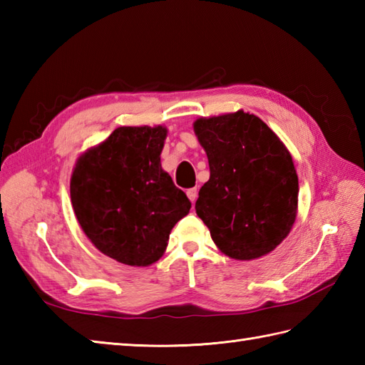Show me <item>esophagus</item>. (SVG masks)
Masks as SVG:
<instances>
[{"label": "esophagus", "mask_w": 365, "mask_h": 365, "mask_svg": "<svg viewBox=\"0 0 365 365\" xmlns=\"http://www.w3.org/2000/svg\"><path fill=\"white\" fill-rule=\"evenodd\" d=\"M187 196L190 197V200L192 204L196 202V199H197V188H190L188 191H187Z\"/></svg>", "instance_id": "34e87169"}]
</instances>
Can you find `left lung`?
<instances>
[{"instance_id":"1","label":"left lung","mask_w":365,"mask_h":365,"mask_svg":"<svg viewBox=\"0 0 365 365\" xmlns=\"http://www.w3.org/2000/svg\"><path fill=\"white\" fill-rule=\"evenodd\" d=\"M210 178L196 213L222 254L267 255L289 235L298 210V175L290 152L265 122L240 110L195 122Z\"/></svg>"}]
</instances>
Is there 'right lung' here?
<instances>
[{
    "instance_id": "obj_1",
    "label": "right lung",
    "mask_w": 365,
    "mask_h": 365,
    "mask_svg": "<svg viewBox=\"0 0 365 365\" xmlns=\"http://www.w3.org/2000/svg\"><path fill=\"white\" fill-rule=\"evenodd\" d=\"M165 127H119L76 161L71 199L84 234L100 252L149 267L191 202L161 169Z\"/></svg>"
}]
</instances>
